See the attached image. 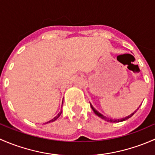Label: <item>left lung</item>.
<instances>
[{
	"label": "left lung",
	"mask_w": 155,
	"mask_h": 155,
	"mask_svg": "<svg viewBox=\"0 0 155 155\" xmlns=\"http://www.w3.org/2000/svg\"><path fill=\"white\" fill-rule=\"evenodd\" d=\"M90 107H92V110L94 111V113H95V114L97 115V116H99L100 118H101V119H104V120H106L107 122H123V121L127 120V119H128L129 118L131 117V116H133V115L135 113H136V111L137 110H138V109H137V110H136V111H134V112L133 113H131V114L129 115V116H126V117H125V118H122V119H110V118H107V117H106V116H103V115H102L101 113H100L99 112H98V111H97L96 110H95V108H94L93 107H92V105L91 104H90Z\"/></svg>",
	"instance_id": "1"
}]
</instances>
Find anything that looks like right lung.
Returning <instances> with one entry per match:
<instances>
[{
	"label": "right lung",
	"mask_w": 155,
	"mask_h": 155,
	"mask_svg": "<svg viewBox=\"0 0 155 155\" xmlns=\"http://www.w3.org/2000/svg\"><path fill=\"white\" fill-rule=\"evenodd\" d=\"M61 113H62V110H61V111H60V113H58V114H57V116H55V117H54V119H51V120L48 121V122H45V124H47V123H50V122H54V121H55V120H57V119H58V118H59V117H60V115H61Z\"/></svg>",
	"instance_id": "1"
}]
</instances>
